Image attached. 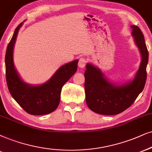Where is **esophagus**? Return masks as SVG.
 I'll use <instances>...</instances> for the list:
<instances>
[{
    "label": "esophagus",
    "instance_id": "esophagus-1",
    "mask_svg": "<svg viewBox=\"0 0 152 152\" xmlns=\"http://www.w3.org/2000/svg\"><path fill=\"white\" fill-rule=\"evenodd\" d=\"M86 64V59L85 57H80L79 59V60H78V66L80 67V68H83V67H85Z\"/></svg>",
    "mask_w": 152,
    "mask_h": 152
}]
</instances>
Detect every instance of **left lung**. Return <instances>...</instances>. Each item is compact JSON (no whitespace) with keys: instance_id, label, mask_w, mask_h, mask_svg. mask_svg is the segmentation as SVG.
Wrapping results in <instances>:
<instances>
[{"instance_id":"8db88e82","label":"left lung","mask_w":152,"mask_h":152,"mask_svg":"<svg viewBox=\"0 0 152 152\" xmlns=\"http://www.w3.org/2000/svg\"><path fill=\"white\" fill-rule=\"evenodd\" d=\"M132 34L142 55V62L132 82L122 86L111 83L99 69L91 64L86 65L85 93L86 103L90 110L102 115H116L124 111L133 104L142 91L147 80L149 53L140 28L132 25Z\"/></svg>"}]
</instances>
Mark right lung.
<instances>
[{"mask_svg":"<svg viewBox=\"0 0 152 152\" xmlns=\"http://www.w3.org/2000/svg\"><path fill=\"white\" fill-rule=\"evenodd\" d=\"M21 23L15 28L5 53V75L7 88L15 100L25 111L31 115H45L57 108L60 101L61 90L76 70L78 59L63 65L48 81L41 86H33L23 82L13 64V48Z\"/></svg>","mask_w":152,"mask_h":152,"instance_id":"1","label":"right lung"}]
</instances>
